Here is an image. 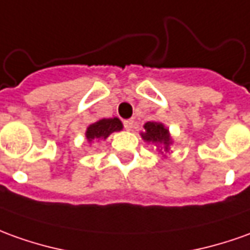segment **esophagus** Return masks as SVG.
I'll return each instance as SVG.
<instances>
[{"instance_id":"esophagus-1","label":"esophagus","mask_w":250,"mask_h":250,"mask_svg":"<svg viewBox=\"0 0 250 250\" xmlns=\"http://www.w3.org/2000/svg\"><path fill=\"white\" fill-rule=\"evenodd\" d=\"M124 126H125L126 130H132V128H133V120H125L124 121Z\"/></svg>"}]
</instances>
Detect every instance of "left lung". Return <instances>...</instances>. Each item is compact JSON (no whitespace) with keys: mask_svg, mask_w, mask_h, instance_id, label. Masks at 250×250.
I'll use <instances>...</instances> for the list:
<instances>
[{"mask_svg":"<svg viewBox=\"0 0 250 250\" xmlns=\"http://www.w3.org/2000/svg\"><path fill=\"white\" fill-rule=\"evenodd\" d=\"M142 139L148 144H155L159 152L165 154L170 151V146L173 144V137L162 122L148 121L144 124V132L140 133ZM166 156V155H163Z\"/></svg>","mask_w":250,"mask_h":250,"instance_id":"left-lung-1","label":"left lung"}]
</instances>
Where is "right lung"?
Wrapping results in <instances>:
<instances>
[{"label": "right lung", "mask_w": 250, "mask_h": 250, "mask_svg": "<svg viewBox=\"0 0 250 250\" xmlns=\"http://www.w3.org/2000/svg\"><path fill=\"white\" fill-rule=\"evenodd\" d=\"M124 128L120 118L113 117V118H101L94 124L88 125L85 130V139L88 144H92L94 142L99 140H106L108 136L114 132H120Z\"/></svg>", "instance_id": "1"}]
</instances>
